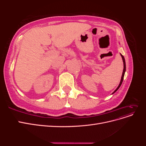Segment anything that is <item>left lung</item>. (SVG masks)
Returning <instances> with one entry per match:
<instances>
[{
  "label": "left lung",
  "mask_w": 146,
  "mask_h": 146,
  "mask_svg": "<svg viewBox=\"0 0 146 146\" xmlns=\"http://www.w3.org/2000/svg\"><path fill=\"white\" fill-rule=\"evenodd\" d=\"M121 56H122V60H123V72H122V77H121V80L120 83H119V85L118 87L116 88V90L113 92V93H114V92H116V91L119 89V87L121 86V84H122V82H123V77H124V74H125V70H126V66H125V61L124 57H123V56L122 55H121Z\"/></svg>",
  "instance_id": "8db88e82"
}]
</instances>
